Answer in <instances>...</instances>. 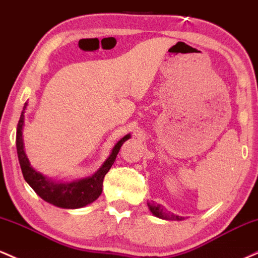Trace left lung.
Returning a JSON list of instances; mask_svg holds the SVG:
<instances>
[{
    "label": "left lung",
    "instance_id": "left-lung-1",
    "mask_svg": "<svg viewBox=\"0 0 258 258\" xmlns=\"http://www.w3.org/2000/svg\"><path fill=\"white\" fill-rule=\"evenodd\" d=\"M148 206H149L150 211L153 212V215L156 216V217H159V218H164V220H170V221H182L183 220V217H180V216H177V215L171 214V212H167L166 210H165V207L159 205V204H148Z\"/></svg>",
    "mask_w": 258,
    "mask_h": 258
}]
</instances>
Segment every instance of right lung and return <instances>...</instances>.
I'll use <instances>...</instances> for the list:
<instances>
[{
    "mask_svg": "<svg viewBox=\"0 0 258 258\" xmlns=\"http://www.w3.org/2000/svg\"><path fill=\"white\" fill-rule=\"evenodd\" d=\"M26 105H28V103H25L19 122H18L16 139L18 159H19L20 168H22L23 176H24L26 182L34 189L38 197H41L44 201L54 206L63 207V209H80V207H84L93 203L102 194L103 179L114 164L121 146L131 136L127 135L117 142L116 146L112 148L110 156L105 160L103 166L92 177L74 180V182H53L51 179H47L46 177L30 166V162H29L24 153L23 125H24V112Z\"/></svg>",
    "mask_w": 258,
    "mask_h": 258,
    "instance_id": "right-lung-1",
    "label": "right lung"
}]
</instances>
